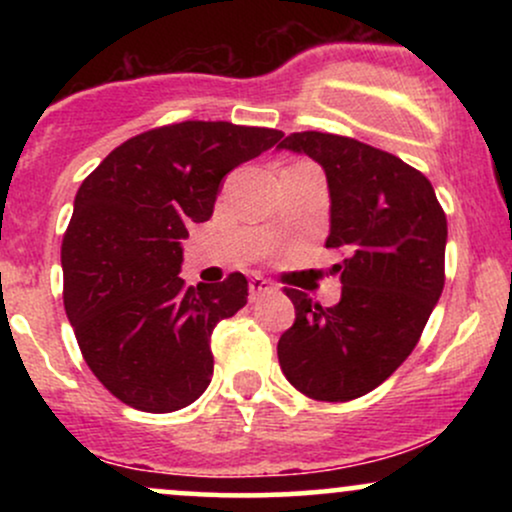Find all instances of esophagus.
I'll return each mask as SVG.
<instances>
[{"instance_id": "34e87169", "label": "esophagus", "mask_w": 512, "mask_h": 512, "mask_svg": "<svg viewBox=\"0 0 512 512\" xmlns=\"http://www.w3.org/2000/svg\"><path fill=\"white\" fill-rule=\"evenodd\" d=\"M274 286L269 284L267 279H262V276H252L250 279V301H257V298H262L264 293H272Z\"/></svg>"}]
</instances>
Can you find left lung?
<instances>
[{
    "mask_svg": "<svg viewBox=\"0 0 512 512\" xmlns=\"http://www.w3.org/2000/svg\"><path fill=\"white\" fill-rule=\"evenodd\" d=\"M281 149L325 168L332 199L327 248L342 252V301L322 308L284 289L296 322L276 354L305 397L349 402L385 383L419 344L445 286L448 219L421 170L330 132H293Z\"/></svg>",
    "mask_w": 512,
    "mask_h": 512,
    "instance_id": "left-lung-1",
    "label": "left lung"
}]
</instances>
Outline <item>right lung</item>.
Listing matches in <instances>:
<instances>
[{
	"label": "right lung",
	"mask_w": 512,
	"mask_h": 512,
	"mask_svg": "<svg viewBox=\"0 0 512 512\" xmlns=\"http://www.w3.org/2000/svg\"><path fill=\"white\" fill-rule=\"evenodd\" d=\"M281 137L175 122L127 139L81 182L62 240L64 310L88 368L120 402L168 414L209 387L211 332L248 303V279L185 286L180 243L211 219L226 173Z\"/></svg>",
	"instance_id": "1"
}]
</instances>
